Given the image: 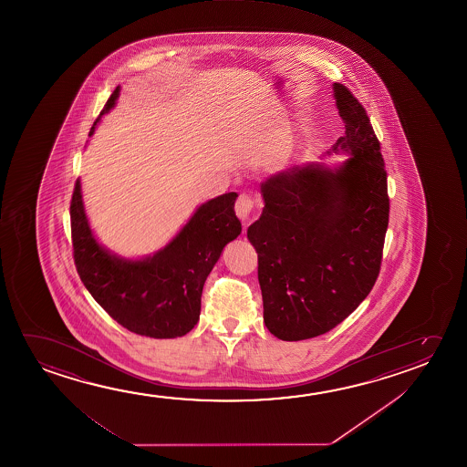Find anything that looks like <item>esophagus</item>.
Instances as JSON below:
<instances>
[{"mask_svg": "<svg viewBox=\"0 0 467 467\" xmlns=\"http://www.w3.org/2000/svg\"><path fill=\"white\" fill-rule=\"evenodd\" d=\"M252 208H254V201H252L249 195H241L237 199L234 210H236V215L239 220L243 223H247L251 220Z\"/></svg>", "mask_w": 467, "mask_h": 467, "instance_id": "obj_1", "label": "esophagus"}]
</instances>
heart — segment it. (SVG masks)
<instances>
[{
    "label": "heart",
    "mask_w": 467,
    "mask_h": 467,
    "mask_svg": "<svg viewBox=\"0 0 467 467\" xmlns=\"http://www.w3.org/2000/svg\"><path fill=\"white\" fill-rule=\"evenodd\" d=\"M295 145L293 142H285V144L276 145L275 149L266 153V161L272 165H281L286 161L287 157L293 153Z\"/></svg>",
    "instance_id": "obj_1"
}]
</instances>
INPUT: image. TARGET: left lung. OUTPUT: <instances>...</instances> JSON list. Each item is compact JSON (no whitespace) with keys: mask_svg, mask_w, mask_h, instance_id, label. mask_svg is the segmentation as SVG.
<instances>
[{"mask_svg":"<svg viewBox=\"0 0 467 467\" xmlns=\"http://www.w3.org/2000/svg\"><path fill=\"white\" fill-rule=\"evenodd\" d=\"M346 122L327 155L262 184L264 212L247 230L259 255L264 322L273 337L301 341L335 328L359 307L380 272L388 228L387 171L366 109L333 84Z\"/></svg>","mask_w":467,"mask_h":467,"instance_id":"8db88e82","label":"left lung"}]
</instances>
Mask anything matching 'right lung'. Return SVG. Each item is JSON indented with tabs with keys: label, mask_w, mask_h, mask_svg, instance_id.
<instances>
[{
	"label": "right lung",
	"mask_w": 467,
	"mask_h": 467,
	"mask_svg": "<svg viewBox=\"0 0 467 467\" xmlns=\"http://www.w3.org/2000/svg\"><path fill=\"white\" fill-rule=\"evenodd\" d=\"M121 87L108 99L88 136L115 108ZM236 192L218 195L195 208L171 241L140 259H128L99 243L87 218L80 180L71 201L74 262L80 280L108 316L140 337H184L201 316L202 289L224 245L241 234L234 213Z\"/></svg>",
	"instance_id": "add662e5"
}]
</instances>
